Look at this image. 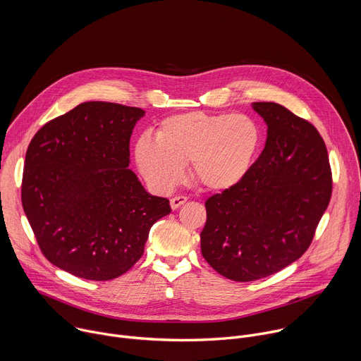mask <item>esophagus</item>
I'll return each mask as SVG.
<instances>
[{"label": "esophagus", "instance_id": "obj_1", "mask_svg": "<svg viewBox=\"0 0 361 361\" xmlns=\"http://www.w3.org/2000/svg\"><path fill=\"white\" fill-rule=\"evenodd\" d=\"M185 201H187V197H185V195H176V197H173V198L170 200V205H171V209H173V210L178 209L180 205H183Z\"/></svg>", "mask_w": 361, "mask_h": 361}]
</instances>
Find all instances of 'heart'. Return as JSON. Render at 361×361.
Segmentation results:
<instances>
[{
    "label": "heart",
    "mask_w": 361,
    "mask_h": 361,
    "mask_svg": "<svg viewBox=\"0 0 361 361\" xmlns=\"http://www.w3.org/2000/svg\"><path fill=\"white\" fill-rule=\"evenodd\" d=\"M262 144V127L248 116L190 111L163 120L154 140L141 135L134 157L144 178L160 190L173 188L190 163L198 185L224 191L245 178Z\"/></svg>",
    "instance_id": "b5f03b06"
}]
</instances>
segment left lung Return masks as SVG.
I'll list each match as a JSON object with an SVG mask.
<instances>
[{
	"label": "left lung",
	"instance_id": "8db88e82",
	"mask_svg": "<svg viewBox=\"0 0 361 361\" xmlns=\"http://www.w3.org/2000/svg\"><path fill=\"white\" fill-rule=\"evenodd\" d=\"M267 124L263 152L245 178L205 201L202 257L234 281L269 277L310 247L333 190L317 128L277 102H254Z\"/></svg>",
	"mask_w": 361,
	"mask_h": 361
}]
</instances>
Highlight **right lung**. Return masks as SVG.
Wrapping results in <instances>:
<instances>
[{"instance_id": "right-lung-1", "label": "right lung", "mask_w": 361, "mask_h": 361, "mask_svg": "<svg viewBox=\"0 0 361 361\" xmlns=\"http://www.w3.org/2000/svg\"><path fill=\"white\" fill-rule=\"evenodd\" d=\"M144 110L87 101L32 137L21 201L45 259L77 277L106 281L144 252L170 201L148 194L128 169L130 137Z\"/></svg>"}]
</instances>
